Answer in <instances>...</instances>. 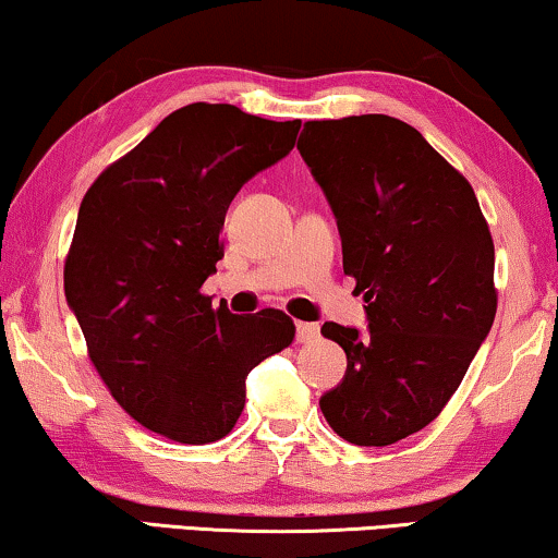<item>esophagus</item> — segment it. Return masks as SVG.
<instances>
[{"label": "esophagus", "instance_id": "1", "mask_svg": "<svg viewBox=\"0 0 558 558\" xmlns=\"http://www.w3.org/2000/svg\"><path fill=\"white\" fill-rule=\"evenodd\" d=\"M318 333H320L318 324H305V320H301V324H295V339H298V343L316 341Z\"/></svg>", "mask_w": 558, "mask_h": 558}]
</instances>
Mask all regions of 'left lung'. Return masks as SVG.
Listing matches in <instances>:
<instances>
[{
	"mask_svg": "<svg viewBox=\"0 0 558 558\" xmlns=\"http://www.w3.org/2000/svg\"><path fill=\"white\" fill-rule=\"evenodd\" d=\"M298 151L331 204L368 320L366 333L320 328L347 351L320 412L351 445H395L442 412L490 331L488 222L468 179L391 116L308 121Z\"/></svg>",
	"mask_w": 558,
	"mask_h": 558,
	"instance_id": "8db88e82",
	"label": "left lung"
}]
</instances>
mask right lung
I'll use <instances>...</instances> for the list:
<instances>
[{
  "label": "right lung",
  "instance_id": "1",
  "mask_svg": "<svg viewBox=\"0 0 558 558\" xmlns=\"http://www.w3.org/2000/svg\"><path fill=\"white\" fill-rule=\"evenodd\" d=\"M298 129L230 104L184 106L85 192L68 305L108 391L156 435L182 445L230 435L247 374L295 339L282 311L238 316L199 288L225 255L234 194L293 151Z\"/></svg>",
  "mask_w": 558,
  "mask_h": 558
}]
</instances>
